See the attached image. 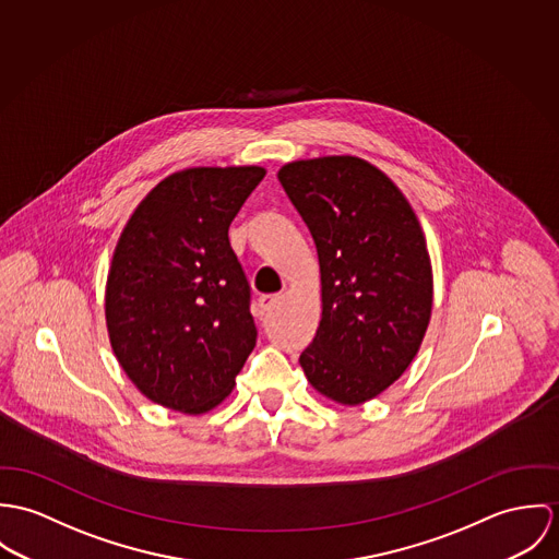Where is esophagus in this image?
<instances>
[{
    "label": "esophagus",
    "instance_id": "esophagus-1",
    "mask_svg": "<svg viewBox=\"0 0 559 559\" xmlns=\"http://www.w3.org/2000/svg\"><path fill=\"white\" fill-rule=\"evenodd\" d=\"M278 302H281V296H261L259 298V309L263 314H267Z\"/></svg>",
    "mask_w": 559,
    "mask_h": 559
}]
</instances>
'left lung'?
<instances>
[{
    "mask_svg": "<svg viewBox=\"0 0 559 559\" xmlns=\"http://www.w3.org/2000/svg\"><path fill=\"white\" fill-rule=\"evenodd\" d=\"M278 180L321 272V321L300 365L317 392L360 405L407 371L425 338L433 307L425 234L403 192L362 158L296 160Z\"/></svg>",
    "mask_w": 559,
    "mask_h": 559,
    "instance_id": "obj_1",
    "label": "left lung"
}]
</instances>
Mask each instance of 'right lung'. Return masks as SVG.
<instances>
[{
    "label": "right lung",
    "instance_id": "1",
    "mask_svg": "<svg viewBox=\"0 0 559 559\" xmlns=\"http://www.w3.org/2000/svg\"><path fill=\"white\" fill-rule=\"evenodd\" d=\"M263 176L261 167L178 171L126 223L105 294L109 338L130 381L163 407H216L257 343L229 225Z\"/></svg>",
    "mask_w": 559,
    "mask_h": 559
}]
</instances>
